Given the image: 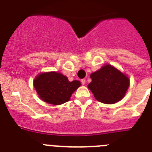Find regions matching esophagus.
<instances>
[{
	"label": "esophagus",
	"instance_id": "1",
	"mask_svg": "<svg viewBox=\"0 0 152 152\" xmlns=\"http://www.w3.org/2000/svg\"><path fill=\"white\" fill-rule=\"evenodd\" d=\"M85 82H86V80L85 79H81V83L82 84V85H85Z\"/></svg>",
	"mask_w": 152,
	"mask_h": 152
}]
</instances>
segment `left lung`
I'll use <instances>...</instances> for the list:
<instances>
[{"label":"left lung","instance_id":"obj_1","mask_svg":"<svg viewBox=\"0 0 152 152\" xmlns=\"http://www.w3.org/2000/svg\"><path fill=\"white\" fill-rule=\"evenodd\" d=\"M90 78L92 82L88 88L96 100L107 104L121 100L129 86V78L110 65H106L91 73Z\"/></svg>","mask_w":152,"mask_h":152}]
</instances>
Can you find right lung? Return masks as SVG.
<instances>
[{
    "mask_svg": "<svg viewBox=\"0 0 152 152\" xmlns=\"http://www.w3.org/2000/svg\"><path fill=\"white\" fill-rule=\"evenodd\" d=\"M79 81H68L57 72L40 73L34 80V87L39 97L46 103L59 105L70 100L73 92L80 87Z\"/></svg>",
    "mask_w": 152,
    "mask_h": 152,
    "instance_id": "add662e5",
    "label": "right lung"
}]
</instances>
